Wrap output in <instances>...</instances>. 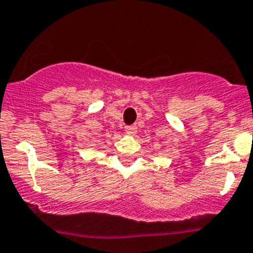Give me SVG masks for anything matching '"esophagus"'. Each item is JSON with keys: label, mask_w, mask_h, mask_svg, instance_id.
<instances>
[{"label": "esophagus", "mask_w": 253, "mask_h": 253, "mask_svg": "<svg viewBox=\"0 0 253 253\" xmlns=\"http://www.w3.org/2000/svg\"><path fill=\"white\" fill-rule=\"evenodd\" d=\"M125 131H126V133H128V135H135V133L137 132V127H136L135 125H128V126H125Z\"/></svg>", "instance_id": "34e87169"}]
</instances>
